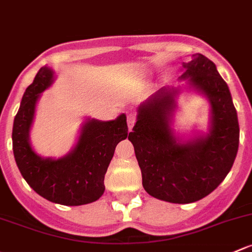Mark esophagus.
I'll list each match as a JSON object with an SVG mask.
<instances>
[{"label": "esophagus", "instance_id": "esophagus-1", "mask_svg": "<svg viewBox=\"0 0 252 252\" xmlns=\"http://www.w3.org/2000/svg\"><path fill=\"white\" fill-rule=\"evenodd\" d=\"M126 122H128V128H129V130H130V129L134 126L135 122H136V116H135L134 113H130V115H128Z\"/></svg>", "mask_w": 252, "mask_h": 252}]
</instances>
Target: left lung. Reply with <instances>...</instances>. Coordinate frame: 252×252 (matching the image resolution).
<instances>
[{"mask_svg": "<svg viewBox=\"0 0 252 252\" xmlns=\"http://www.w3.org/2000/svg\"><path fill=\"white\" fill-rule=\"evenodd\" d=\"M182 67L180 79L186 81L185 88L203 94L210 104L208 131L189 140L175 136L171 118L182 88H163L139 106L128 136L145 190L175 204L197 202L210 194L229 173L239 146L237 111L215 63L197 53Z\"/></svg>", "mask_w": 252, "mask_h": 252, "instance_id": "8db88e82", "label": "left lung"}]
</instances>
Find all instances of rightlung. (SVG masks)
Returning <instances> with one entry per match:
<instances>
[{
    "label": "right lung",
    "instance_id": "add662e5",
    "mask_svg": "<svg viewBox=\"0 0 252 252\" xmlns=\"http://www.w3.org/2000/svg\"><path fill=\"white\" fill-rule=\"evenodd\" d=\"M54 82L48 66L39 68L26 88L13 124V153L21 175L36 193L62 205L77 206L99 199L104 179L118 142L128 136L124 113L113 121L87 118L76 146L62 158H44L30 144V130L41 93Z\"/></svg>",
    "mask_w": 252,
    "mask_h": 252
}]
</instances>
